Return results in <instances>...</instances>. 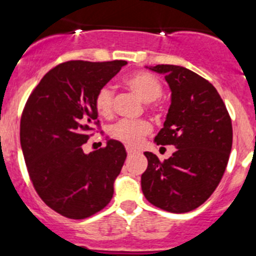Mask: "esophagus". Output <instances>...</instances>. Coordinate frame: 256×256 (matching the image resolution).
Here are the masks:
<instances>
[{
    "label": "esophagus",
    "mask_w": 256,
    "mask_h": 256,
    "mask_svg": "<svg viewBox=\"0 0 256 256\" xmlns=\"http://www.w3.org/2000/svg\"><path fill=\"white\" fill-rule=\"evenodd\" d=\"M126 152H128V155H134L136 152V150H134L131 148H126Z\"/></svg>",
    "instance_id": "esophagus-1"
}]
</instances>
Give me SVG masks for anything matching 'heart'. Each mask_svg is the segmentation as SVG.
<instances>
[{
    "label": "heart",
    "mask_w": 256,
    "mask_h": 256,
    "mask_svg": "<svg viewBox=\"0 0 256 256\" xmlns=\"http://www.w3.org/2000/svg\"><path fill=\"white\" fill-rule=\"evenodd\" d=\"M125 84L148 102V108L158 111L160 108L158 98L164 92L161 81L152 74L140 71L131 74L125 78ZM115 91L110 85H105L95 96L96 111L104 118H110L114 112ZM151 125L145 120H120L110 128V135L115 140L128 146H138L145 136L151 132Z\"/></svg>",
    "instance_id": "b5f03b06"
}]
</instances>
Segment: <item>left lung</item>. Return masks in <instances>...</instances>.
<instances>
[{"instance_id": "8db88e82", "label": "left lung", "mask_w": 256, "mask_h": 256, "mask_svg": "<svg viewBox=\"0 0 256 256\" xmlns=\"http://www.w3.org/2000/svg\"><path fill=\"white\" fill-rule=\"evenodd\" d=\"M171 88V105L158 145H174L168 160L145 152L141 188L148 202L175 214L204 204L219 185L232 145V118L216 88L185 68L156 65Z\"/></svg>"}]
</instances>
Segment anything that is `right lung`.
I'll use <instances>...</instances> for the list:
<instances>
[{"label":"right lung","instance_id":"right-lung-1","mask_svg":"<svg viewBox=\"0 0 256 256\" xmlns=\"http://www.w3.org/2000/svg\"><path fill=\"white\" fill-rule=\"evenodd\" d=\"M126 64L121 60L62 62L27 98L20 140L30 180L42 202L62 216L86 219L112 199L125 148L110 140L86 155L82 145L101 130L96 94Z\"/></svg>","mask_w":256,"mask_h":256}]
</instances>
